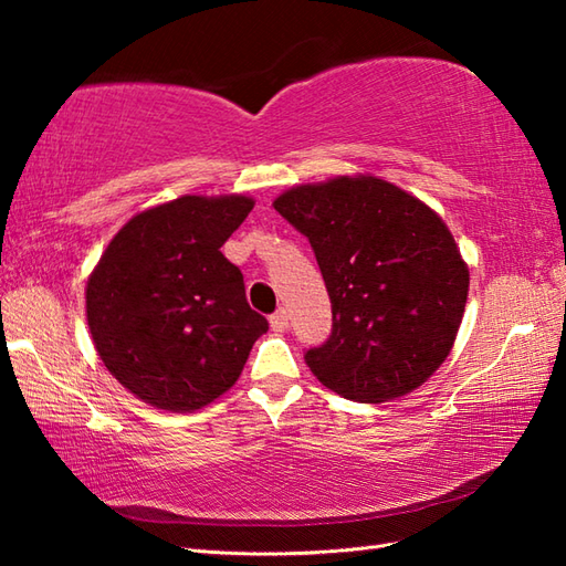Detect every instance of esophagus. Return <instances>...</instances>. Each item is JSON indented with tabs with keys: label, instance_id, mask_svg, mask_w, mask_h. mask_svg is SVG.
Masks as SVG:
<instances>
[{
	"label": "esophagus",
	"instance_id": "obj_1",
	"mask_svg": "<svg viewBox=\"0 0 566 566\" xmlns=\"http://www.w3.org/2000/svg\"><path fill=\"white\" fill-rule=\"evenodd\" d=\"M270 326L276 333H284L286 328H290V314H286L284 308H280V311H276V314L270 316Z\"/></svg>",
	"mask_w": 566,
	"mask_h": 566
}]
</instances>
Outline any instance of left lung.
I'll return each mask as SVG.
<instances>
[{"mask_svg": "<svg viewBox=\"0 0 566 566\" xmlns=\"http://www.w3.org/2000/svg\"><path fill=\"white\" fill-rule=\"evenodd\" d=\"M274 209L308 238L331 296V338L304 355L318 381L359 403L418 389L464 316L469 270L450 228L371 175L292 187Z\"/></svg>", "mask_w": 566, "mask_h": 566, "instance_id": "left-lung-1", "label": "left lung"}]
</instances>
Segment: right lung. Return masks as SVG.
<instances>
[{
    "instance_id": "right-lung-1",
    "label": "right lung",
    "mask_w": 566,
    "mask_h": 566,
    "mask_svg": "<svg viewBox=\"0 0 566 566\" xmlns=\"http://www.w3.org/2000/svg\"><path fill=\"white\" fill-rule=\"evenodd\" d=\"M255 201L185 195L136 213L87 280V323L104 367L155 408L191 413L243 371L270 323L221 252Z\"/></svg>"
}]
</instances>
